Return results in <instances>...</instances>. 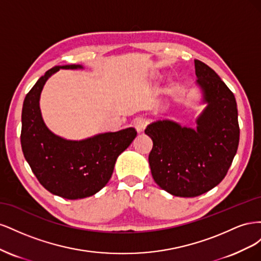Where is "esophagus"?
<instances>
[{"mask_svg": "<svg viewBox=\"0 0 261 261\" xmlns=\"http://www.w3.org/2000/svg\"><path fill=\"white\" fill-rule=\"evenodd\" d=\"M146 126H147V120L144 117H138L135 121H134V127H135L137 129V132H139V133L144 132Z\"/></svg>", "mask_w": 261, "mask_h": 261, "instance_id": "obj_1", "label": "esophagus"}]
</instances>
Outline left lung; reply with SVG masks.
<instances>
[{
    "label": "left lung",
    "instance_id": "1",
    "mask_svg": "<svg viewBox=\"0 0 261 261\" xmlns=\"http://www.w3.org/2000/svg\"><path fill=\"white\" fill-rule=\"evenodd\" d=\"M196 75L208 107L197 129L171 121L150 124L152 138L149 164L155 183L179 197L207 193L222 180L238 151L240 126L233 92L207 64L195 60Z\"/></svg>",
    "mask_w": 261,
    "mask_h": 261
}]
</instances>
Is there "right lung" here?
Wrapping results in <instances>:
<instances>
[{
	"label": "right lung",
	"mask_w": 261,
	"mask_h": 261,
	"mask_svg": "<svg viewBox=\"0 0 261 261\" xmlns=\"http://www.w3.org/2000/svg\"><path fill=\"white\" fill-rule=\"evenodd\" d=\"M78 67L82 66H55L45 72L26 94L21 112L20 144L25 159L45 189L66 199L86 198L103 188L112 176L117 156L137 135L129 127L73 141L48 129L39 108L43 85L60 68Z\"/></svg>",
	"instance_id": "add662e5"
}]
</instances>
